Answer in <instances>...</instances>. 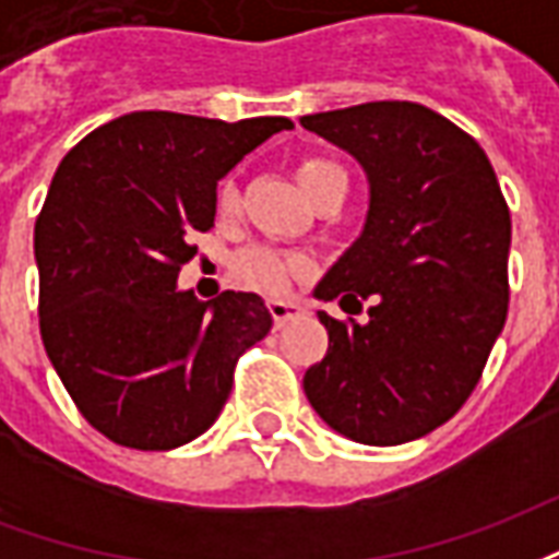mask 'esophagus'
<instances>
[{
    "instance_id": "34e87169",
    "label": "esophagus",
    "mask_w": 559,
    "mask_h": 559,
    "mask_svg": "<svg viewBox=\"0 0 559 559\" xmlns=\"http://www.w3.org/2000/svg\"><path fill=\"white\" fill-rule=\"evenodd\" d=\"M302 311L305 308L299 302H284V299H272V302H269V314L275 320V326H284L287 320L299 317Z\"/></svg>"
}]
</instances>
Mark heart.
I'll return each mask as SVG.
<instances>
[{"label": "heart", "mask_w": 559, "mask_h": 559, "mask_svg": "<svg viewBox=\"0 0 559 559\" xmlns=\"http://www.w3.org/2000/svg\"><path fill=\"white\" fill-rule=\"evenodd\" d=\"M296 182L302 188V194L311 200L314 206L320 197L332 191V188H344L347 191V179L338 164H332L326 158H302L296 164ZM239 209V191L236 185L224 182L218 188V212L221 215H233ZM302 257H284L272 248H248L236 257V272L239 278L263 293H281L287 287V278L293 272H302Z\"/></svg>", "instance_id": "b5f03b06"}]
</instances>
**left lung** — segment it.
<instances>
[{"instance_id": "8db88e82", "label": "left lung", "mask_w": 559, "mask_h": 559, "mask_svg": "<svg viewBox=\"0 0 559 559\" xmlns=\"http://www.w3.org/2000/svg\"><path fill=\"white\" fill-rule=\"evenodd\" d=\"M299 122L368 176L362 233L314 296L344 311L371 299L365 323L320 311L329 350L305 371V395L356 443H411L461 411L503 332L509 206L479 143L421 104H356Z\"/></svg>"}]
</instances>
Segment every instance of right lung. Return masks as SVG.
Wrapping results in <instances>:
<instances>
[{"mask_svg": "<svg viewBox=\"0 0 559 559\" xmlns=\"http://www.w3.org/2000/svg\"><path fill=\"white\" fill-rule=\"evenodd\" d=\"M284 116L221 122L138 110L95 128L56 170L35 221L44 350L83 419L143 452L191 443L230 399L233 368L266 338L257 293L179 290L215 224V188Z\"/></svg>", "mask_w": 559, "mask_h": 559, "instance_id": "1", "label": "right lung"}]
</instances>
